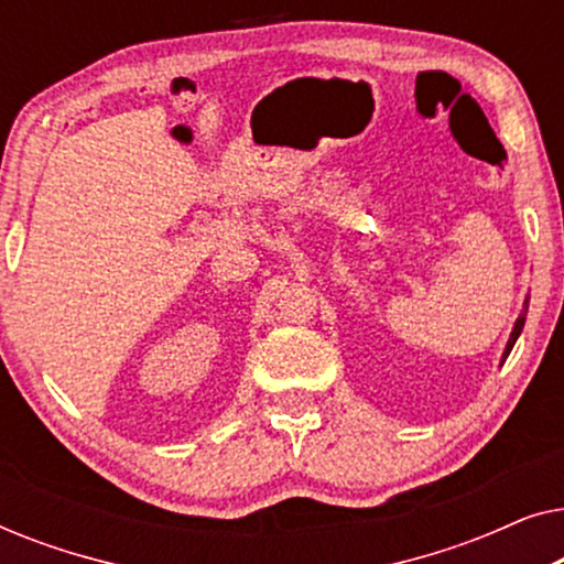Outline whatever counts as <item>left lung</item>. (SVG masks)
<instances>
[{
	"label": "left lung",
	"instance_id": "obj_1",
	"mask_svg": "<svg viewBox=\"0 0 564 564\" xmlns=\"http://www.w3.org/2000/svg\"><path fill=\"white\" fill-rule=\"evenodd\" d=\"M523 321H527V307H523V313L519 315V321H516V326H513V334H511V338H508V346H506V354H503V359L508 357V354H511L513 344H516V338H519L521 328H523Z\"/></svg>",
	"mask_w": 564,
	"mask_h": 564
}]
</instances>
